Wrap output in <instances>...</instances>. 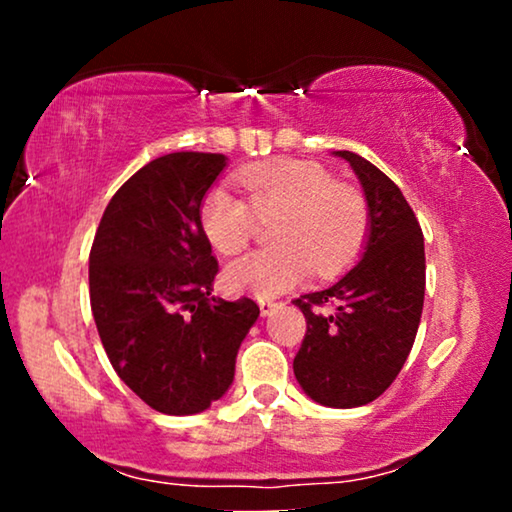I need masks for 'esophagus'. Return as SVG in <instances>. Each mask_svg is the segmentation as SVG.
<instances>
[{
    "label": "esophagus",
    "mask_w": 512,
    "mask_h": 512,
    "mask_svg": "<svg viewBox=\"0 0 512 512\" xmlns=\"http://www.w3.org/2000/svg\"><path fill=\"white\" fill-rule=\"evenodd\" d=\"M258 307H261L263 317H270V314L279 307V303H275V300H268V298H261V300H258Z\"/></svg>",
    "instance_id": "1"
}]
</instances>
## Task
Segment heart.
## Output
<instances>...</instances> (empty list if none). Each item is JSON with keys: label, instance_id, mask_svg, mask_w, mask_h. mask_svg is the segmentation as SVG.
Listing matches in <instances>:
<instances>
[{"label": "heart", "instance_id": "heart-1", "mask_svg": "<svg viewBox=\"0 0 512 512\" xmlns=\"http://www.w3.org/2000/svg\"><path fill=\"white\" fill-rule=\"evenodd\" d=\"M244 200L214 188L200 205V228L223 256H233L269 221L272 247L237 258L223 272L230 293L272 298L291 289L307 272L331 277L347 268L368 237V202L354 186L310 160H279L240 174Z\"/></svg>", "mask_w": 512, "mask_h": 512}]
</instances>
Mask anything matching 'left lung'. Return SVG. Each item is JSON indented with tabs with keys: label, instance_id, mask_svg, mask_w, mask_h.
Returning <instances> with one entry per match:
<instances>
[{
	"label": "left lung",
	"instance_id": "8db88e82",
	"mask_svg": "<svg viewBox=\"0 0 512 512\" xmlns=\"http://www.w3.org/2000/svg\"><path fill=\"white\" fill-rule=\"evenodd\" d=\"M335 156L352 165L366 193V251L328 289L293 300L307 321L293 373L312 401L359 408L389 389L415 342L426 286L424 235L387 174L352 151Z\"/></svg>",
	"mask_w": 512,
	"mask_h": 512
}]
</instances>
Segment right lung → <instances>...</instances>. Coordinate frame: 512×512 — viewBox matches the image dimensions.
<instances>
[{
	"mask_svg": "<svg viewBox=\"0 0 512 512\" xmlns=\"http://www.w3.org/2000/svg\"><path fill=\"white\" fill-rule=\"evenodd\" d=\"M226 167L221 153L151 160L114 193L90 249V307L118 377L163 415H195L226 394L251 298H214L219 263L200 205Z\"/></svg>",
	"mask_w": 512,
	"mask_h": 512,
	"instance_id": "1",
	"label": "right lung"
}]
</instances>
